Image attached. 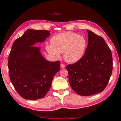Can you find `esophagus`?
<instances>
[{
  "mask_svg": "<svg viewBox=\"0 0 121 121\" xmlns=\"http://www.w3.org/2000/svg\"><path fill=\"white\" fill-rule=\"evenodd\" d=\"M65 67V65L63 63H61L60 64V68L61 69H64Z\"/></svg>",
  "mask_w": 121,
  "mask_h": 121,
  "instance_id": "esophagus-1",
  "label": "esophagus"
}]
</instances>
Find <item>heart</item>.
<instances>
[{
	"label": "heart",
	"mask_w": 121,
	"mask_h": 121,
	"mask_svg": "<svg viewBox=\"0 0 121 121\" xmlns=\"http://www.w3.org/2000/svg\"><path fill=\"white\" fill-rule=\"evenodd\" d=\"M52 44L47 45L46 49L49 54L60 56L64 53L65 60L75 63L84 56L87 47V41L83 36L72 32L60 33L51 39Z\"/></svg>",
	"instance_id": "obj_1"
}]
</instances>
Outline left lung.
<instances>
[{
    "label": "left lung",
    "mask_w": 121,
    "mask_h": 121,
    "mask_svg": "<svg viewBox=\"0 0 121 121\" xmlns=\"http://www.w3.org/2000/svg\"><path fill=\"white\" fill-rule=\"evenodd\" d=\"M88 44L85 54L76 63L67 65L72 88L81 96L103 91L112 71L111 51L104 38L87 30Z\"/></svg>",
    "instance_id": "8db88e82"
}]
</instances>
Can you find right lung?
I'll list each match as a JSON object with an SVG mask.
<instances>
[{
    "mask_svg": "<svg viewBox=\"0 0 121 121\" xmlns=\"http://www.w3.org/2000/svg\"><path fill=\"white\" fill-rule=\"evenodd\" d=\"M50 36L45 30L28 29L13 42L9 56V72L11 82L23 98L36 100L44 97L49 91L60 61L46 60L34 46Z\"/></svg>",
    "mask_w": 121,
    "mask_h": 121,
    "instance_id": "1",
    "label": "right lung"
}]
</instances>
